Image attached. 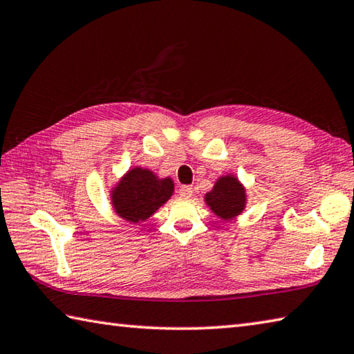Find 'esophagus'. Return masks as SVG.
Segmentation results:
<instances>
[{
    "label": "esophagus",
    "instance_id": "34e87169",
    "mask_svg": "<svg viewBox=\"0 0 354 354\" xmlns=\"http://www.w3.org/2000/svg\"><path fill=\"white\" fill-rule=\"evenodd\" d=\"M179 195L183 198H190L194 195V187H192V185H183V187L179 189Z\"/></svg>",
    "mask_w": 354,
    "mask_h": 354
}]
</instances>
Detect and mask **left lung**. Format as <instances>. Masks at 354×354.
I'll return each instance as SVG.
<instances>
[{
  "label": "left lung",
  "instance_id": "obj_1",
  "mask_svg": "<svg viewBox=\"0 0 354 354\" xmlns=\"http://www.w3.org/2000/svg\"><path fill=\"white\" fill-rule=\"evenodd\" d=\"M204 201L218 218L230 221L246 209L248 195L240 179L229 173L216 179L214 189L205 194Z\"/></svg>",
  "mask_w": 354,
  "mask_h": 354
}]
</instances>
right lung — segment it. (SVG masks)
I'll use <instances>...</instances> for the list:
<instances>
[{"instance_id":"add662e5","label":"right lung","mask_w":354,"mask_h":354,"mask_svg":"<svg viewBox=\"0 0 354 354\" xmlns=\"http://www.w3.org/2000/svg\"><path fill=\"white\" fill-rule=\"evenodd\" d=\"M175 192L171 178H159L155 171L142 167H131L110 192L115 214L128 223L149 220L169 201Z\"/></svg>"}]
</instances>
